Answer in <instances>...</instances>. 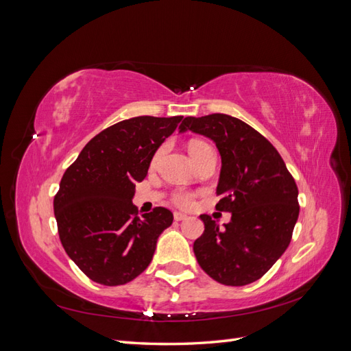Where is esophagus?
Instances as JSON below:
<instances>
[{
	"instance_id": "1",
	"label": "esophagus",
	"mask_w": 351,
	"mask_h": 351,
	"mask_svg": "<svg viewBox=\"0 0 351 351\" xmlns=\"http://www.w3.org/2000/svg\"><path fill=\"white\" fill-rule=\"evenodd\" d=\"M173 218L176 219V221H184V219L189 218V215L184 214V213H178V210H176V213L173 214Z\"/></svg>"
}]
</instances>
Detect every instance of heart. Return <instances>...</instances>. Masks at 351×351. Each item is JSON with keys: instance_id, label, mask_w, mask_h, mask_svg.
<instances>
[{"instance_id": "b5f03b06", "label": "heart", "mask_w": 351, "mask_h": 351, "mask_svg": "<svg viewBox=\"0 0 351 351\" xmlns=\"http://www.w3.org/2000/svg\"><path fill=\"white\" fill-rule=\"evenodd\" d=\"M205 146H208V145L203 143V142H199V141H193V142L190 143V146H189V151H190V154L193 156V154H195V152H197V151L202 149V148H205ZM173 202L176 203V205L190 206L191 202H193V195H191L190 193H186V191H178V193L173 195Z\"/></svg>"}]
</instances>
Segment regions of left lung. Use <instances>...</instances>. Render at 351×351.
I'll return each mask as SVG.
<instances>
[{
    "label": "left lung",
    "instance_id": "obj_1",
    "mask_svg": "<svg viewBox=\"0 0 351 351\" xmlns=\"http://www.w3.org/2000/svg\"><path fill=\"white\" fill-rule=\"evenodd\" d=\"M189 130L215 143L221 156L217 209L232 214L224 229L200 215L205 232L194 241L195 258L215 281L247 286L289 247L299 217L296 182L274 145L238 118L186 117L179 133Z\"/></svg>",
    "mask_w": 351,
    "mask_h": 351
}]
</instances>
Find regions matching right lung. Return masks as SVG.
I'll use <instances>...</instances> for the list:
<instances>
[{"instance_id":"right-lung-1","label":"right lung","mask_w":351,"mask_h":351,"mask_svg":"<svg viewBox=\"0 0 351 351\" xmlns=\"http://www.w3.org/2000/svg\"><path fill=\"white\" fill-rule=\"evenodd\" d=\"M182 117H136L103 130L65 170L53 199L62 247L88 278L121 286L149 266L173 214L156 208L137 217L136 182Z\"/></svg>"}]
</instances>
